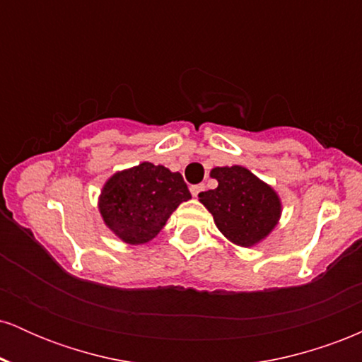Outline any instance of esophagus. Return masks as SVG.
Returning a JSON list of instances; mask_svg holds the SVG:
<instances>
[{"label": "esophagus", "mask_w": 362, "mask_h": 362, "mask_svg": "<svg viewBox=\"0 0 362 362\" xmlns=\"http://www.w3.org/2000/svg\"><path fill=\"white\" fill-rule=\"evenodd\" d=\"M206 189V185L204 184H197V185H192L190 187V192H192V195H195V197H197L199 194L202 192V190Z\"/></svg>", "instance_id": "obj_1"}]
</instances>
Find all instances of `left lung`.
<instances>
[{
  "instance_id": "8db88e82",
  "label": "left lung",
  "mask_w": 362,
  "mask_h": 362,
  "mask_svg": "<svg viewBox=\"0 0 362 362\" xmlns=\"http://www.w3.org/2000/svg\"><path fill=\"white\" fill-rule=\"evenodd\" d=\"M211 177L218 187L199 194V201L230 242L253 247L271 233L281 216V201L271 187L238 165L213 168Z\"/></svg>"
}]
</instances>
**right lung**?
Listing matches in <instances>:
<instances>
[{
  "label": "right lung",
  "mask_w": 362,
  "mask_h": 362,
  "mask_svg": "<svg viewBox=\"0 0 362 362\" xmlns=\"http://www.w3.org/2000/svg\"><path fill=\"white\" fill-rule=\"evenodd\" d=\"M189 199L180 173L144 161L109 178L100 195V214L122 242L139 245L155 238L170 214Z\"/></svg>",
  "instance_id": "obj_1"
}]
</instances>
